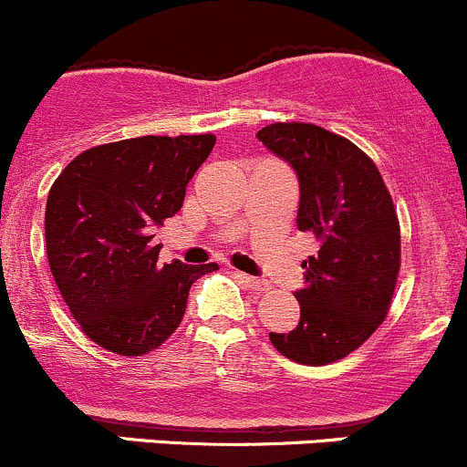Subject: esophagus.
I'll list each match as a JSON object with an SVG mask.
<instances>
[{
	"mask_svg": "<svg viewBox=\"0 0 467 467\" xmlns=\"http://www.w3.org/2000/svg\"><path fill=\"white\" fill-rule=\"evenodd\" d=\"M235 276H238V279L243 281V284L247 285V288H252V290H267V281L256 279V276H249V275H244V272H235Z\"/></svg>",
	"mask_w": 467,
	"mask_h": 467,
	"instance_id": "1",
	"label": "esophagus"
}]
</instances>
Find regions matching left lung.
<instances>
[{"label": "left lung", "instance_id": "1", "mask_svg": "<svg viewBox=\"0 0 467 467\" xmlns=\"http://www.w3.org/2000/svg\"><path fill=\"white\" fill-rule=\"evenodd\" d=\"M258 140L299 179L297 229L317 252L302 263L299 322L270 340L302 366H329L361 348L389 316L401 265L400 220L375 161L308 122H275Z\"/></svg>", "mask_w": 467, "mask_h": 467}]
</instances>
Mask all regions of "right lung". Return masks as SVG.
Wrapping results in <instances>:
<instances>
[{"label": "right lung", "instance_id": "1", "mask_svg": "<svg viewBox=\"0 0 467 467\" xmlns=\"http://www.w3.org/2000/svg\"><path fill=\"white\" fill-rule=\"evenodd\" d=\"M215 145L202 136H142L81 151L47 197L54 281L83 334L119 357L161 348L183 320L188 290L215 263H159L154 229L179 213Z\"/></svg>", "mask_w": 467, "mask_h": 467}]
</instances>
